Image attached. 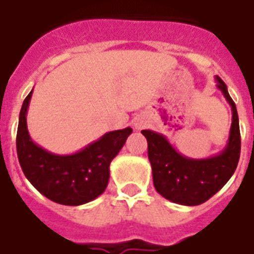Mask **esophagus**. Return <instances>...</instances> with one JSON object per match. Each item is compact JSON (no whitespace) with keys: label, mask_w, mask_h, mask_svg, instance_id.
Returning a JSON list of instances; mask_svg holds the SVG:
<instances>
[{"label":"esophagus","mask_w":254,"mask_h":254,"mask_svg":"<svg viewBox=\"0 0 254 254\" xmlns=\"http://www.w3.org/2000/svg\"><path fill=\"white\" fill-rule=\"evenodd\" d=\"M135 127H137V129H140V127H143V123L138 120L137 123H135Z\"/></svg>","instance_id":"obj_1"}]
</instances>
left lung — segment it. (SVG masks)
I'll list each match as a JSON object with an SVG mask.
<instances>
[{
    "label": "left lung",
    "instance_id": "1",
    "mask_svg": "<svg viewBox=\"0 0 254 254\" xmlns=\"http://www.w3.org/2000/svg\"><path fill=\"white\" fill-rule=\"evenodd\" d=\"M232 111L227 146L209 159H189L177 152L163 134L142 130L148 143V160L152 167L153 186L165 199L181 205H199L209 200L225 186L235 172L240 157L239 117L227 86L216 77Z\"/></svg>",
    "mask_w": 254,
    "mask_h": 254
}]
</instances>
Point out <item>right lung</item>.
<instances>
[{
	"instance_id": "obj_1",
	"label": "right lung",
	"mask_w": 254,
	"mask_h": 254,
	"mask_svg": "<svg viewBox=\"0 0 254 254\" xmlns=\"http://www.w3.org/2000/svg\"><path fill=\"white\" fill-rule=\"evenodd\" d=\"M32 91L23 102L16 133L19 164L27 180L48 199L63 205H81L104 192L110 164L127 142L131 127L106 133L73 155H54L31 139L27 110Z\"/></svg>"
}]
</instances>
